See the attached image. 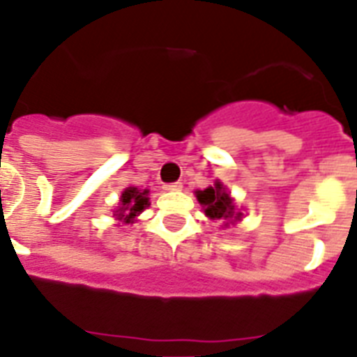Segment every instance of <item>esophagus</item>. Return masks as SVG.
Returning <instances> with one entry per match:
<instances>
[{
  "label": "esophagus",
  "instance_id": "34e87169",
  "mask_svg": "<svg viewBox=\"0 0 357 357\" xmlns=\"http://www.w3.org/2000/svg\"><path fill=\"white\" fill-rule=\"evenodd\" d=\"M181 187H183V185L179 183V181H176V183H167L165 185V190H169V192H174V190H181Z\"/></svg>",
  "mask_w": 357,
  "mask_h": 357
}]
</instances>
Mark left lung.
<instances>
[{
	"label": "left lung",
	"mask_w": 357,
	"mask_h": 357,
	"mask_svg": "<svg viewBox=\"0 0 357 357\" xmlns=\"http://www.w3.org/2000/svg\"><path fill=\"white\" fill-rule=\"evenodd\" d=\"M197 202L202 203L205 214L211 218V220H223L227 221L225 227L230 223H236V221L241 220V212L236 211L234 202L230 194L227 192V188L223 187L221 181H215L214 187H208L205 190H196Z\"/></svg>",
	"instance_id": "obj_1"
}]
</instances>
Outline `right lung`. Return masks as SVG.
<instances>
[{"instance_id":"add662e5","label":"right lung","mask_w":357,"mask_h":357,"mask_svg":"<svg viewBox=\"0 0 357 357\" xmlns=\"http://www.w3.org/2000/svg\"><path fill=\"white\" fill-rule=\"evenodd\" d=\"M119 202H121V205H119L114 215H116V220L123 221V223H132L136 220V215L142 214L146 206L151 205L149 190H137L136 187L125 188Z\"/></svg>"}]
</instances>
